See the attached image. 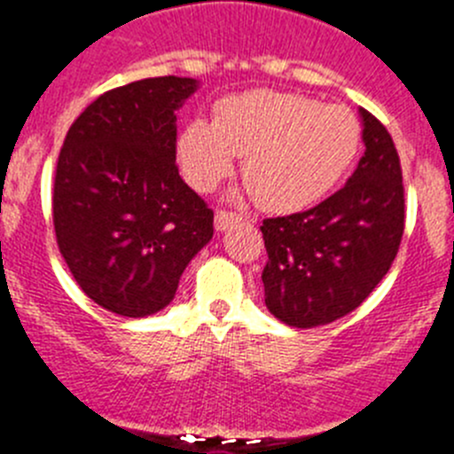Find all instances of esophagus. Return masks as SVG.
<instances>
[{
    "label": "esophagus",
    "mask_w": 454,
    "mask_h": 454,
    "mask_svg": "<svg viewBox=\"0 0 454 454\" xmlns=\"http://www.w3.org/2000/svg\"><path fill=\"white\" fill-rule=\"evenodd\" d=\"M237 222H242V215H237V212L217 210V215H215V228H217V231H226L231 223Z\"/></svg>",
    "instance_id": "1"
}]
</instances>
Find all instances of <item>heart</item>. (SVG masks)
Masks as SVG:
<instances>
[{
    "mask_svg": "<svg viewBox=\"0 0 454 454\" xmlns=\"http://www.w3.org/2000/svg\"><path fill=\"white\" fill-rule=\"evenodd\" d=\"M362 146L348 106L280 90H253L215 106V121L192 120L176 140L183 176L210 192L244 156L242 176L264 210L298 212L339 185Z\"/></svg>",
    "mask_w": 454,
    "mask_h": 454,
    "instance_id": "obj_1",
    "label": "heart"
}]
</instances>
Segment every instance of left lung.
<instances>
[{"instance_id":"8db88e82","label":"left lung","mask_w":454,"mask_h":454,"mask_svg":"<svg viewBox=\"0 0 454 454\" xmlns=\"http://www.w3.org/2000/svg\"><path fill=\"white\" fill-rule=\"evenodd\" d=\"M364 156L318 206L264 219V303L294 328L333 324L364 303L389 271L405 231L403 169L389 130L369 110Z\"/></svg>"}]
</instances>
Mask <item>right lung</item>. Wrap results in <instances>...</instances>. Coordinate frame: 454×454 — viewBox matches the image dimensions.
<instances>
[{"instance_id":"add662e5","label":"right lung","mask_w":454,"mask_h":454,"mask_svg":"<svg viewBox=\"0 0 454 454\" xmlns=\"http://www.w3.org/2000/svg\"><path fill=\"white\" fill-rule=\"evenodd\" d=\"M197 79L156 76L97 97L69 126L54 178V231L76 285L108 312L171 303L215 212L178 174L176 110Z\"/></svg>"}]
</instances>
